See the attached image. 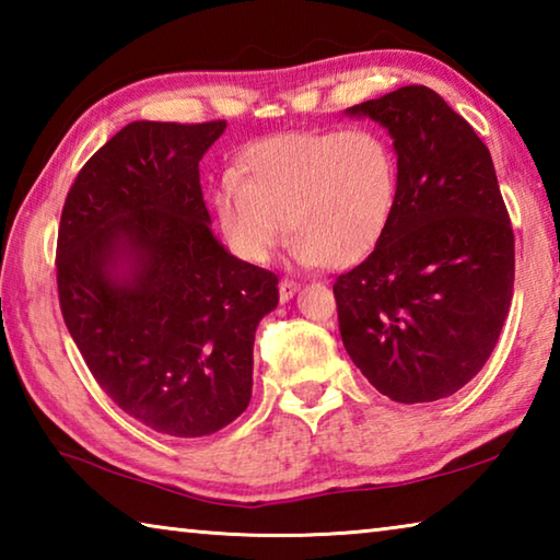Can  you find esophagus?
I'll use <instances>...</instances> for the list:
<instances>
[{"label":"esophagus","instance_id":"esophagus-1","mask_svg":"<svg viewBox=\"0 0 560 560\" xmlns=\"http://www.w3.org/2000/svg\"><path fill=\"white\" fill-rule=\"evenodd\" d=\"M299 291V283L296 281H291V279H281L279 281V299L281 301H289V299H293V293Z\"/></svg>","mask_w":560,"mask_h":560}]
</instances>
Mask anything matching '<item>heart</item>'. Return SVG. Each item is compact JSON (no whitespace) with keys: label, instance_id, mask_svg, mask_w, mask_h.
<instances>
[{"label":"heart","instance_id":"obj_1","mask_svg":"<svg viewBox=\"0 0 560 560\" xmlns=\"http://www.w3.org/2000/svg\"><path fill=\"white\" fill-rule=\"evenodd\" d=\"M397 202L400 160L377 128L257 140L212 195L217 224L234 257L264 264L289 230L291 259L301 267H350L365 259L385 236Z\"/></svg>","mask_w":560,"mask_h":560}]
</instances>
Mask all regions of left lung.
Segmentation results:
<instances>
[{
  "label": "left lung",
  "instance_id": "1",
  "mask_svg": "<svg viewBox=\"0 0 560 560\" xmlns=\"http://www.w3.org/2000/svg\"><path fill=\"white\" fill-rule=\"evenodd\" d=\"M346 113L390 132L400 202L381 244L334 283L340 338L390 400H442L485 368L514 296V232L494 163L428 86Z\"/></svg>",
  "mask_w": 560,
  "mask_h": 560
}]
</instances>
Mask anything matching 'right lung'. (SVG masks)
<instances>
[{
	"label": "right lung",
	"instance_id": "obj_1",
	"mask_svg": "<svg viewBox=\"0 0 560 560\" xmlns=\"http://www.w3.org/2000/svg\"><path fill=\"white\" fill-rule=\"evenodd\" d=\"M226 128L136 120L66 195L56 283L66 328L122 412L170 438H205L252 400L254 334L277 273L210 230L200 160Z\"/></svg>",
	"mask_w": 560,
	"mask_h": 560
}]
</instances>
